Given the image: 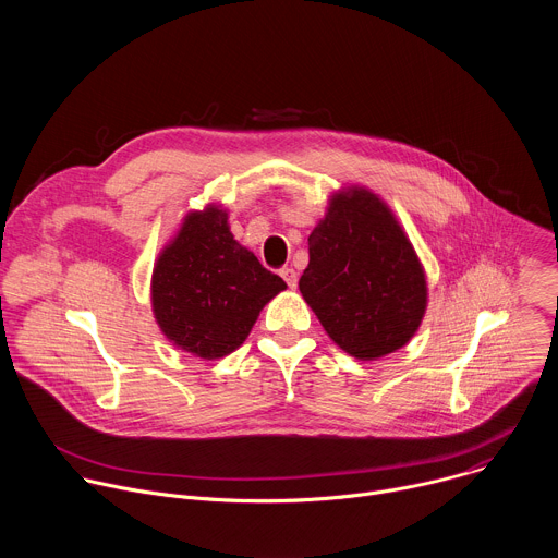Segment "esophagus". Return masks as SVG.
<instances>
[{"mask_svg":"<svg viewBox=\"0 0 558 558\" xmlns=\"http://www.w3.org/2000/svg\"><path fill=\"white\" fill-rule=\"evenodd\" d=\"M280 276L284 278V282H287V287H289V289H295V287H298V274H295L291 267L280 269Z\"/></svg>","mask_w":558,"mask_h":558,"instance_id":"obj_1","label":"esophagus"}]
</instances>
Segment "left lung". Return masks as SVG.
I'll return each mask as SVG.
<instances>
[{"label":"left lung","instance_id":"8db88e82","mask_svg":"<svg viewBox=\"0 0 558 558\" xmlns=\"http://www.w3.org/2000/svg\"><path fill=\"white\" fill-rule=\"evenodd\" d=\"M300 291L336 344L360 360L404 347L426 311L422 265L388 207L338 194L308 235Z\"/></svg>","mask_w":558,"mask_h":558}]
</instances>
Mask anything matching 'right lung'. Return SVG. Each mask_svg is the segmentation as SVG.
<instances>
[{"label": "right lung", "instance_id": "obj_1", "mask_svg": "<svg viewBox=\"0 0 558 558\" xmlns=\"http://www.w3.org/2000/svg\"><path fill=\"white\" fill-rule=\"evenodd\" d=\"M284 280L233 241L227 214L209 207L187 216L151 278L156 323L181 349L216 360L250 336L260 308Z\"/></svg>", "mask_w": 558, "mask_h": 558}]
</instances>
